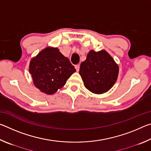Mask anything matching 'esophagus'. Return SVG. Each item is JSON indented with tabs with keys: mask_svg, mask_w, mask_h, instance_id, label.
Listing matches in <instances>:
<instances>
[{
	"mask_svg": "<svg viewBox=\"0 0 151 151\" xmlns=\"http://www.w3.org/2000/svg\"><path fill=\"white\" fill-rule=\"evenodd\" d=\"M75 68H76V71H77V72H78L79 68H80V65H75Z\"/></svg>",
	"mask_w": 151,
	"mask_h": 151,
	"instance_id": "esophagus-1",
	"label": "esophagus"
}]
</instances>
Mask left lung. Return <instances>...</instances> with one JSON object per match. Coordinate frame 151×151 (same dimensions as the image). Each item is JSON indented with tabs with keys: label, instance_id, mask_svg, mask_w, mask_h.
<instances>
[{
	"label": "left lung",
	"instance_id": "8db88e82",
	"mask_svg": "<svg viewBox=\"0 0 151 151\" xmlns=\"http://www.w3.org/2000/svg\"><path fill=\"white\" fill-rule=\"evenodd\" d=\"M79 70L85 87L91 93L100 94L113 86L118 78L119 67L105 50H91Z\"/></svg>",
	"mask_w": 151,
	"mask_h": 151
}]
</instances>
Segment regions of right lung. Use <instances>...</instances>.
I'll list each match as a JSON object with an SVG mask.
<instances>
[{"instance_id": "1", "label": "right lung", "mask_w": 151, "mask_h": 151, "mask_svg": "<svg viewBox=\"0 0 151 151\" xmlns=\"http://www.w3.org/2000/svg\"><path fill=\"white\" fill-rule=\"evenodd\" d=\"M75 72V66L57 47H46L32 58L29 64L33 84L47 94H55Z\"/></svg>"}]
</instances>
